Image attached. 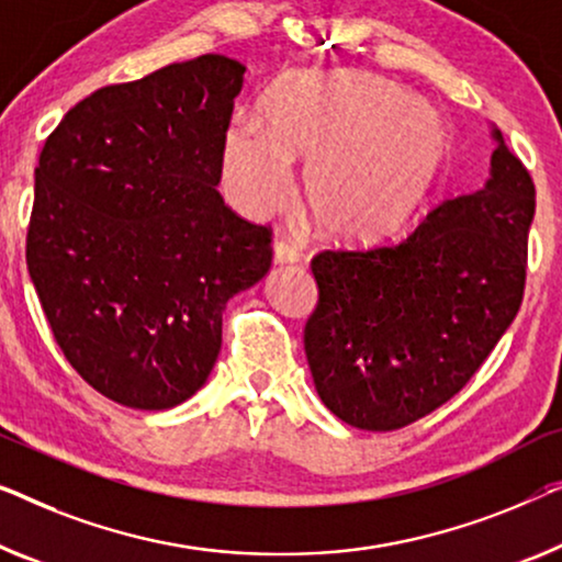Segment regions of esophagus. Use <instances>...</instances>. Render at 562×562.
<instances>
[{
    "mask_svg": "<svg viewBox=\"0 0 562 562\" xmlns=\"http://www.w3.org/2000/svg\"><path fill=\"white\" fill-rule=\"evenodd\" d=\"M299 256H301L299 248H296L291 240L279 238V240L273 243V261L279 263V266H283V263H296Z\"/></svg>",
    "mask_w": 562,
    "mask_h": 562,
    "instance_id": "esophagus-1",
    "label": "esophagus"
}]
</instances>
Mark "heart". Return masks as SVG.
I'll return each mask as SVG.
<instances>
[{"mask_svg": "<svg viewBox=\"0 0 562 562\" xmlns=\"http://www.w3.org/2000/svg\"><path fill=\"white\" fill-rule=\"evenodd\" d=\"M449 146L434 103L364 70L289 72L268 88L258 121L233 124L223 182L248 215L271 213L304 165V205L316 227L347 246L401 233L426 200Z\"/></svg>", "mask_w": 562, "mask_h": 562, "instance_id": "heart-1", "label": "heart"}]
</instances>
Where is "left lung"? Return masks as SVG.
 <instances>
[{"instance_id":"left-lung-1","label":"left lung","mask_w":562,"mask_h":562,"mask_svg":"<svg viewBox=\"0 0 562 562\" xmlns=\"http://www.w3.org/2000/svg\"><path fill=\"white\" fill-rule=\"evenodd\" d=\"M490 180L443 200L395 246L322 250L304 349L322 403L395 430L451 401L519 312L535 184L492 128Z\"/></svg>"}]
</instances>
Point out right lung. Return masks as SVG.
Here are the masks:
<instances>
[{"label": "right lung", "mask_w": 562, "mask_h": 562, "mask_svg": "<svg viewBox=\"0 0 562 562\" xmlns=\"http://www.w3.org/2000/svg\"><path fill=\"white\" fill-rule=\"evenodd\" d=\"M246 65L172 63L65 113L35 169L27 271L88 385L165 411L213 370L227 299L271 268V231L215 190Z\"/></svg>", "instance_id": "right-lung-1"}]
</instances>
